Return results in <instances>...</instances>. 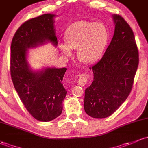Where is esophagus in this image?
Returning a JSON list of instances; mask_svg holds the SVG:
<instances>
[{
  "label": "esophagus",
  "instance_id": "34e87169",
  "mask_svg": "<svg viewBox=\"0 0 148 148\" xmlns=\"http://www.w3.org/2000/svg\"><path fill=\"white\" fill-rule=\"evenodd\" d=\"M89 80V76L87 74L82 73L80 75V76L79 77L78 80H77V84H78L80 86H85V84L87 83V81Z\"/></svg>",
  "mask_w": 148,
  "mask_h": 148
}]
</instances>
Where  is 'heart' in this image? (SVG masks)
<instances>
[{"label":"heart","instance_id":"1","mask_svg":"<svg viewBox=\"0 0 148 148\" xmlns=\"http://www.w3.org/2000/svg\"><path fill=\"white\" fill-rule=\"evenodd\" d=\"M108 33L101 23L76 22L66 29L64 34L65 45H61L62 53L71 54L69 49H77V58L87 64L96 62L101 57L106 47Z\"/></svg>","mask_w":148,"mask_h":148}]
</instances>
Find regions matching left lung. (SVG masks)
<instances>
[{"mask_svg": "<svg viewBox=\"0 0 148 148\" xmlns=\"http://www.w3.org/2000/svg\"><path fill=\"white\" fill-rule=\"evenodd\" d=\"M115 30L102 58L90 68L93 82L85 92L84 109L90 116L106 118L129 95L139 63V54L131 27L120 15H112Z\"/></svg>", "mask_w": 148, "mask_h": 148, "instance_id": "left-lung-1", "label": "left lung"}]
</instances>
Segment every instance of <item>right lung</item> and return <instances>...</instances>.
I'll return each mask as SVG.
<instances>
[{
	"label": "right lung",
	"mask_w": 148,
	"mask_h": 148,
	"mask_svg": "<svg viewBox=\"0 0 148 148\" xmlns=\"http://www.w3.org/2000/svg\"><path fill=\"white\" fill-rule=\"evenodd\" d=\"M55 15L44 14L25 22L15 32L10 47V75L14 87L29 113L40 121L53 120L63 110L67 91L62 81L67 68L31 69L28 49L50 42L57 46Z\"/></svg>",
	"instance_id": "1"
}]
</instances>
